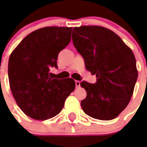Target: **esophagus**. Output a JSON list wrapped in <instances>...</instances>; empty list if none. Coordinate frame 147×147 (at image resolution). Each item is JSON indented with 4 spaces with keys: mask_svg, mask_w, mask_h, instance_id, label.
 Masks as SVG:
<instances>
[{
    "mask_svg": "<svg viewBox=\"0 0 147 147\" xmlns=\"http://www.w3.org/2000/svg\"><path fill=\"white\" fill-rule=\"evenodd\" d=\"M75 83H76V88H79V87H80V81H77V80H76V81L75 82Z\"/></svg>",
    "mask_w": 147,
    "mask_h": 147,
    "instance_id": "1",
    "label": "esophagus"
}]
</instances>
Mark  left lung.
Here are the masks:
<instances>
[{"label": "left lung", "mask_w": 147, "mask_h": 147, "mask_svg": "<svg viewBox=\"0 0 147 147\" xmlns=\"http://www.w3.org/2000/svg\"><path fill=\"white\" fill-rule=\"evenodd\" d=\"M73 31L74 47L86 69L97 77L95 84H80L87 92L82 108L93 119H114L127 107L133 93L138 79L134 54L119 36L105 27L82 26Z\"/></svg>", "instance_id": "left-lung-1"}]
</instances>
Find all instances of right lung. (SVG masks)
Here are the masks:
<instances>
[{"mask_svg": "<svg viewBox=\"0 0 147 147\" xmlns=\"http://www.w3.org/2000/svg\"><path fill=\"white\" fill-rule=\"evenodd\" d=\"M71 27H44L28 34L9 59L8 75L13 96L28 117L43 121L54 117L75 89L71 78L54 79L60 51L69 44Z\"/></svg>", "mask_w": 147, "mask_h": 147, "instance_id": "right-lung-1", "label": "right lung"}]
</instances>
